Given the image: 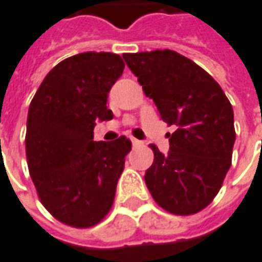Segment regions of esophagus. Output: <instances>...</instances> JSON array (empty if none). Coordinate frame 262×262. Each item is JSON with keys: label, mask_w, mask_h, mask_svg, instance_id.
<instances>
[{"label": "esophagus", "mask_w": 262, "mask_h": 262, "mask_svg": "<svg viewBox=\"0 0 262 262\" xmlns=\"http://www.w3.org/2000/svg\"><path fill=\"white\" fill-rule=\"evenodd\" d=\"M131 141H133V145H134V147H143V141H140V140L131 138Z\"/></svg>", "instance_id": "esophagus-1"}]
</instances>
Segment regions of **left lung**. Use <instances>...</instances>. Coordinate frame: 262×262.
I'll return each mask as SVG.
<instances>
[{"mask_svg":"<svg viewBox=\"0 0 262 262\" xmlns=\"http://www.w3.org/2000/svg\"><path fill=\"white\" fill-rule=\"evenodd\" d=\"M144 94L157 105L168 127L170 151L157 145L145 184L168 213L187 216L215 199L232 163L233 110L215 79L190 59L173 50L122 54Z\"/></svg>","mask_w":262,"mask_h":262,"instance_id":"8db88e82","label":"left lung"}]
</instances>
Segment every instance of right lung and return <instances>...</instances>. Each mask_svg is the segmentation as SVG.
Here are the masks:
<instances>
[{
  "label": "right lung",
  "instance_id": "right-lung-1",
  "mask_svg": "<svg viewBox=\"0 0 262 262\" xmlns=\"http://www.w3.org/2000/svg\"><path fill=\"white\" fill-rule=\"evenodd\" d=\"M115 53H79L47 73L31 99L26 156L37 196L64 225L92 228L115 199L131 141H94L98 121L114 117L108 92L124 72Z\"/></svg>",
  "mask_w": 262,
  "mask_h": 262
}]
</instances>
